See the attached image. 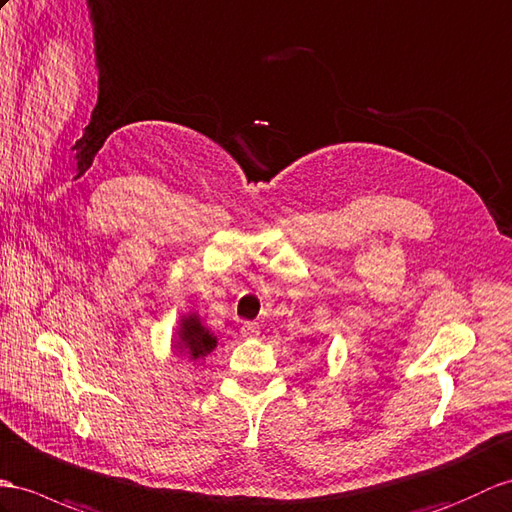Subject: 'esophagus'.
Wrapping results in <instances>:
<instances>
[{
    "label": "esophagus",
    "mask_w": 512,
    "mask_h": 512,
    "mask_svg": "<svg viewBox=\"0 0 512 512\" xmlns=\"http://www.w3.org/2000/svg\"><path fill=\"white\" fill-rule=\"evenodd\" d=\"M259 331H261L259 323H244L242 325V336L244 338H255V336H259Z\"/></svg>",
    "instance_id": "34e87169"
}]
</instances>
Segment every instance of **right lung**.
I'll return each instance as SVG.
<instances>
[{
    "label": "right lung",
    "instance_id": "1",
    "mask_svg": "<svg viewBox=\"0 0 512 512\" xmlns=\"http://www.w3.org/2000/svg\"><path fill=\"white\" fill-rule=\"evenodd\" d=\"M178 338L185 344V349L192 360H202L213 351V347H216V336L209 334V329L200 325V318L196 314L181 320Z\"/></svg>",
    "mask_w": 512,
    "mask_h": 512
}]
</instances>
